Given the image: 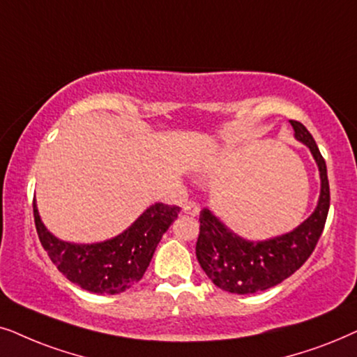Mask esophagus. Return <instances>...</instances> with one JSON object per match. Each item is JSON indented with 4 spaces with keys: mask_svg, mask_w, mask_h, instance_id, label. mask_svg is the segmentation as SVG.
Wrapping results in <instances>:
<instances>
[{
    "mask_svg": "<svg viewBox=\"0 0 357 357\" xmlns=\"http://www.w3.org/2000/svg\"><path fill=\"white\" fill-rule=\"evenodd\" d=\"M183 212L184 213H188V215H197L199 213V206H197V202H194V201H188L186 204H184V207H183Z\"/></svg>",
    "mask_w": 357,
    "mask_h": 357,
    "instance_id": "1",
    "label": "esophagus"
}]
</instances>
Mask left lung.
I'll use <instances>...</instances> for the list:
<instances>
[{
    "mask_svg": "<svg viewBox=\"0 0 357 357\" xmlns=\"http://www.w3.org/2000/svg\"><path fill=\"white\" fill-rule=\"evenodd\" d=\"M296 139L310 149L321 179L320 199L315 212L291 234L264 241H248L223 225L208 208L199 215L196 256L207 278L217 287L231 294L266 291L292 275L315 250L325 228L330 208V184L326 163L310 132L297 121H291Z\"/></svg>",
    "mask_w": 357,
    "mask_h": 357,
    "instance_id": "left-lung-1",
    "label": "left lung"
}]
</instances>
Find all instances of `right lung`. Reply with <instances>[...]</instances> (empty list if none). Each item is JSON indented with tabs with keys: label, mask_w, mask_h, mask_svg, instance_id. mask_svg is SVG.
Masks as SVG:
<instances>
[{
	"label": "right lung",
	"mask_w": 357,
	"mask_h": 357,
	"mask_svg": "<svg viewBox=\"0 0 357 357\" xmlns=\"http://www.w3.org/2000/svg\"><path fill=\"white\" fill-rule=\"evenodd\" d=\"M37 235L52 263L66 279L94 294H121L144 278L161 236L178 217V206L153 204L121 235L93 245L61 241L47 230L36 199Z\"/></svg>",
	"instance_id": "1"
}]
</instances>
